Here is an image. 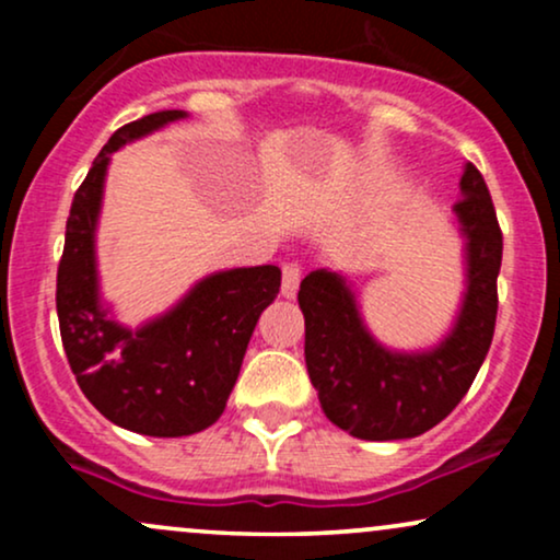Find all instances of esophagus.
<instances>
[{
	"mask_svg": "<svg viewBox=\"0 0 560 560\" xmlns=\"http://www.w3.org/2000/svg\"><path fill=\"white\" fill-rule=\"evenodd\" d=\"M300 279H302L300 262L287 260L284 266H281V294H284V298H294V294H298Z\"/></svg>",
	"mask_w": 560,
	"mask_h": 560,
	"instance_id": "obj_1",
	"label": "esophagus"
}]
</instances>
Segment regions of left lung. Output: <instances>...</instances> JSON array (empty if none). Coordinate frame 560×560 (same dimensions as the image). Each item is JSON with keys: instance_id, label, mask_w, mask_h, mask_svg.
<instances>
[{"instance_id": "obj_1", "label": "left lung", "mask_w": 560, "mask_h": 560, "mask_svg": "<svg viewBox=\"0 0 560 560\" xmlns=\"http://www.w3.org/2000/svg\"><path fill=\"white\" fill-rule=\"evenodd\" d=\"M455 202L468 240V292L458 324L432 352L400 355L365 331L355 300L337 273L313 271L300 284L305 363L326 419L358 440H410L453 413L477 378L498 318L503 231L474 163Z\"/></svg>"}]
</instances>
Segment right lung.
<instances>
[{
    "label": "right lung",
    "instance_id": "right-lung-1",
    "mask_svg": "<svg viewBox=\"0 0 560 560\" xmlns=\"http://www.w3.org/2000/svg\"><path fill=\"white\" fill-rule=\"evenodd\" d=\"M178 118L182 110L144 115L102 147L70 205L57 266V318L75 382L105 419L147 436H186L221 419L255 324L281 287L276 266L215 273L139 331L100 305L94 226L110 152Z\"/></svg>",
    "mask_w": 560,
    "mask_h": 560
}]
</instances>
